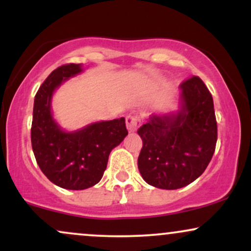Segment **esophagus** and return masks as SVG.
I'll use <instances>...</instances> for the list:
<instances>
[{
	"label": "esophagus",
	"instance_id": "1",
	"mask_svg": "<svg viewBox=\"0 0 251 251\" xmlns=\"http://www.w3.org/2000/svg\"><path fill=\"white\" fill-rule=\"evenodd\" d=\"M126 126H127L128 132H135L140 126L139 118L134 116H127L126 117Z\"/></svg>",
	"mask_w": 251,
	"mask_h": 251
}]
</instances>
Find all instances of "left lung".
<instances>
[{
  "instance_id": "left-lung-1",
  "label": "left lung",
  "mask_w": 251,
  "mask_h": 251,
  "mask_svg": "<svg viewBox=\"0 0 251 251\" xmlns=\"http://www.w3.org/2000/svg\"><path fill=\"white\" fill-rule=\"evenodd\" d=\"M177 113L150 117L138 129L143 148L138 169L144 180L158 189L189 185L205 171L217 143L214 100L201 77L179 85Z\"/></svg>"
}]
</instances>
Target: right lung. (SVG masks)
<instances>
[{"instance_id": "obj_1", "label": "right lung", "mask_w": 251, "mask_h": 251, "mask_svg": "<svg viewBox=\"0 0 251 251\" xmlns=\"http://www.w3.org/2000/svg\"><path fill=\"white\" fill-rule=\"evenodd\" d=\"M82 72L79 63L54 70L34 99L31 148L37 165L51 183L68 190H83L101 179L108 155L127 135L125 118L94 123L76 132H65L54 122L50 101L55 88Z\"/></svg>"}]
</instances>
